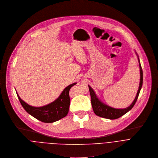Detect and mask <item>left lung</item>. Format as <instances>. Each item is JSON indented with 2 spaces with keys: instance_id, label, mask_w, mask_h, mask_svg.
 <instances>
[{
  "instance_id": "1",
  "label": "left lung",
  "mask_w": 158,
  "mask_h": 158,
  "mask_svg": "<svg viewBox=\"0 0 158 158\" xmlns=\"http://www.w3.org/2000/svg\"><path fill=\"white\" fill-rule=\"evenodd\" d=\"M139 69H140V77H140L139 86L138 91L137 92L136 97L135 100L133 101V102L132 103V104L129 107L125 108V109H115V108H113L110 106H108L103 104L98 99V98L97 97L96 94H95V93H94L93 89L89 86H88L90 96H91V102L92 108H93L94 113H95L96 115L102 117V118H107V119H118V118H120L121 116H122L123 115H124V114H126L127 112H128L130 110H131L133 108V107L134 106V105H135V103L138 100L140 90H141L142 85H143V70H142V68H141L140 64H139Z\"/></svg>"
}]
</instances>
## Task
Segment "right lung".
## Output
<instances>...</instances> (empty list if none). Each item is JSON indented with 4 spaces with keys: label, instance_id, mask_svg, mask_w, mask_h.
I'll return each mask as SVG.
<instances>
[{
    "label": "right lung",
    "instance_id": "obj_1",
    "mask_svg": "<svg viewBox=\"0 0 158 158\" xmlns=\"http://www.w3.org/2000/svg\"><path fill=\"white\" fill-rule=\"evenodd\" d=\"M76 84L74 83L66 87L55 102L42 107L31 106L22 100L17 93V94L22 106L28 114L44 123H53L67 115L70 103L69 91Z\"/></svg>",
    "mask_w": 158,
    "mask_h": 158
}]
</instances>
